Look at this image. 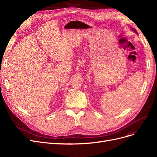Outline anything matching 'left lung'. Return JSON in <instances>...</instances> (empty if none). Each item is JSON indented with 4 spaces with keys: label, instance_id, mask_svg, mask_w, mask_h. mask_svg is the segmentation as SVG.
<instances>
[{
    "label": "left lung",
    "instance_id": "left-lung-1",
    "mask_svg": "<svg viewBox=\"0 0 157 157\" xmlns=\"http://www.w3.org/2000/svg\"><path fill=\"white\" fill-rule=\"evenodd\" d=\"M132 30L134 32H135L136 33V34H137V31H136V30H135L134 29H133V28H132Z\"/></svg>",
    "mask_w": 157,
    "mask_h": 157
}]
</instances>
